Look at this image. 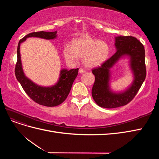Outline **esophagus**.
I'll return each mask as SVG.
<instances>
[{
  "mask_svg": "<svg viewBox=\"0 0 159 159\" xmlns=\"http://www.w3.org/2000/svg\"><path fill=\"white\" fill-rule=\"evenodd\" d=\"M85 72H86V71L85 70L82 69V68H80L79 70V73L80 74H84V73H85Z\"/></svg>",
  "mask_w": 159,
  "mask_h": 159,
  "instance_id": "esophagus-1",
  "label": "esophagus"
}]
</instances>
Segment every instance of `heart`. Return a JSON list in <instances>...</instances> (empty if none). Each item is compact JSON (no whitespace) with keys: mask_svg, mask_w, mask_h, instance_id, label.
<instances>
[{"mask_svg":"<svg viewBox=\"0 0 159 159\" xmlns=\"http://www.w3.org/2000/svg\"><path fill=\"white\" fill-rule=\"evenodd\" d=\"M109 54V48L106 42L97 40L89 36L76 38L71 42V46L66 44L63 54L69 64H75L79 57H83L84 65L88 68H95L106 60Z\"/></svg>","mask_w":159,"mask_h":159,"instance_id":"1","label":"heart"}]
</instances>
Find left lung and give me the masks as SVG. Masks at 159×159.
I'll return each instance as SVG.
<instances>
[{
	"label": "left lung",
	"mask_w": 159,
	"mask_h": 159,
	"mask_svg": "<svg viewBox=\"0 0 159 159\" xmlns=\"http://www.w3.org/2000/svg\"><path fill=\"white\" fill-rule=\"evenodd\" d=\"M116 52L99 68L92 70L95 82L91 94L99 106L112 109L127 105L134 98L146 78L145 48L136 38L119 36L115 38ZM129 59V65L134 75V80L123 91H113L110 88V69L122 58Z\"/></svg>",
	"instance_id": "obj_1"
}]
</instances>
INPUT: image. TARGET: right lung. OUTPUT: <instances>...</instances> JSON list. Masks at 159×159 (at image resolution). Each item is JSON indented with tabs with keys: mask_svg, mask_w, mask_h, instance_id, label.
Listing matches in <instances>:
<instances>
[{
	"mask_svg": "<svg viewBox=\"0 0 159 159\" xmlns=\"http://www.w3.org/2000/svg\"><path fill=\"white\" fill-rule=\"evenodd\" d=\"M30 37L53 40L57 37V31L32 32L19 41L17 48V62L15 67L16 78L26 94L36 103L46 107L57 106L63 103L68 97L72 84L78 74L79 69H71L70 70L61 69L57 83L52 86L44 87L34 83L24 73L20 52L21 43L26 41V38Z\"/></svg>",
	"mask_w": 159,
	"mask_h": 159,
	"instance_id": "right-lung-1",
	"label": "right lung"
}]
</instances>
